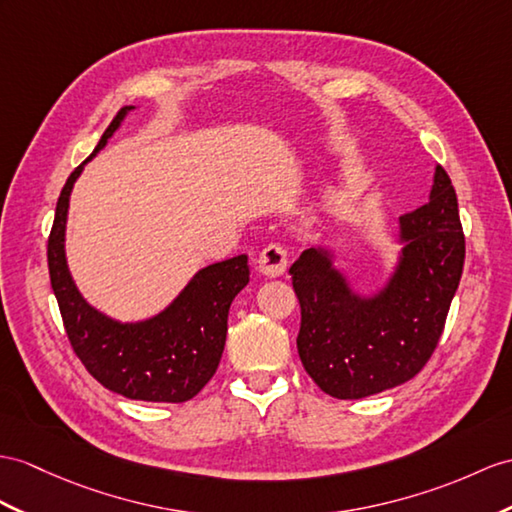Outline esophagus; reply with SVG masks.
I'll return each mask as SVG.
<instances>
[{
    "instance_id": "1",
    "label": "esophagus",
    "mask_w": 512,
    "mask_h": 512,
    "mask_svg": "<svg viewBox=\"0 0 512 512\" xmlns=\"http://www.w3.org/2000/svg\"><path fill=\"white\" fill-rule=\"evenodd\" d=\"M289 267V252L282 245L271 243L258 256V269L267 278H278Z\"/></svg>"
}]
</instances>
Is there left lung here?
Segmentation results:
<instances>
[{
  "label": "left lung",
  "mask_w": 512,
  "mask_h": 512,
  "mask_svg": "<svg viewBox=\"0 0 512 512\" xmlns=\"http://www.w3.org/2000/svg\"><path fill=\"white\" fill-rule=\"evenodd\" d=\"M404 245L376 295L356 293L323 247L289 269L302 308L297 352L310 378L336 400H360L404 384L441 339L465 265L456 191L441 165L430 202L400 217Z\"/></svg>",
  "instance_id": "8db88e82"
}]
</instances>
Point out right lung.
I'll use <instances>...</instances> for the list:
<instances>
[{"label":"right lung","instance_id":"right-lung-1","mask_svg":"<svg viewBox=\"0 0 512 512\" xmlns=\"http://www.w3.org/2000/svg\"><path fill=\"white\" fill-rule=\"evenodd\" d=\"M132 108L119 110L95 152L62 186L47 241L49 280L73 352L99 384L128 400L180 404L215 376L226 345L228 310L249 282V267L241 254L199 269L162 313L136 323L110 319L80 295L65 256L69 197L86 162L108 143Z\"/></svg>","mask_w":512,"mask_h":512}]
</instances>
